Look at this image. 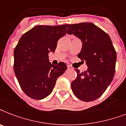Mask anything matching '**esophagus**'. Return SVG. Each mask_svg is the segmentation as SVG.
<instances>
[{"mask_svg":"<svg viewBox=\"0 0 126 126\" xmlns=\"http://www.w3.org/2000/svg\"><path fill=\"white\" fill-rule=\"evenodd\" d=\"M68 70H70V69H73V68H72V67H71V66H68Z\"/></svg>","mask_w":126,"mask_h":126,"instance_id":"esophagus-1","label":"esophagus"}]
</instances>
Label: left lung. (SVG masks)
I'll list each match as a JSON object with an SVG mask.
<instances>
[{
	"label": "left lung",
	"instance_id": "left-lung-1",
	"mask_svg": "<svg viewBox=\"0 0 126 126\" xmlns=\"http://www.w3.org/2000/svg\"><path fill=\"white\" fill-rule=\"evenodd\" d=\"M67 33L80 39L82 47L77 57L86 62L88 69L77 71L71 82L73 94L83 101L99 98L112 82L115 72L116 53L110 37L91 23L68 25Z\"/></svg>",
	"mask_w": 126,
	"mask_h": 126
}]
</instances>
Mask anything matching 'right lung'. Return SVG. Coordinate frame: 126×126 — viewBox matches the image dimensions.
I'll list each match as a JSON object with an SVG mask.
<instances>
[{
	"mask_svg": "<svg viewBox=\"0 0 126 126\" xmlns=\"http://www.w3.org/2000/svg\"><path fill=\"white\" fill-rule=\"evenodd\" d=\"M68 25H38L25 33L14 49V72L22 90L29 97L42 99L52 92L58 77L67 69L64 62L54 66L49 53L66 34Z\"/></svg>",
	"mask_w": 126,
	"mask_h": 126,
	"instance_id": "obj_1",
	"label": "right lung"
}]
</instances>
